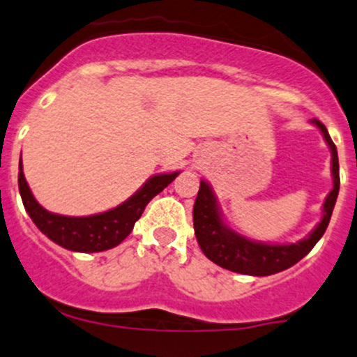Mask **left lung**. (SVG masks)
I'll list each match as a JSON object with an SVG mask.
<instances>
[{"mask_svg":"<svg viewBox=\"0 0 357 357\" xmlns=\"http://www.w3.org/2000/svg\"><path fill=\"white\" fill-rule=\"evenodd\" d=\"M311 123L320 128L325 142L332 150L333 176V188L325 200L324 219L320 220L317 229L306 239L292 243V245H265V243L251 241L245 236L236 234L232 229H229L224 224L208 183L200 181V190H198L197 200L193 205V227L198 245L208 260H212L219 267L231 270V272L258 277L272 275V273L282 272V270L298 264L301 258H305L313 250L318 239L325 234L333 207H335L337 195H339V157H337L335 144L330 138L324 123L318 121V119H311Z\"/></svg>","mask_w":357,"mask_h":357,"instance_id":"1","label":"left lung"}]
</instances>
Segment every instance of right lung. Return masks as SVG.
Returning <instances> with one entry per match:
<instances>
[{"label": "right lung", "mask_w": 357, "mask_h": 357, "mask_svg": "<svg viewBox=\"0 0 357 357\" xmlns=\"http://www.w3.org/2000/svg\"><path fill=\"white\" fill-rule=\"evenodd\" d=\"M178 174L179 172L152 176L125 204L89 217L58 215L40 207L25 181L22 157L18 164V190L30 219L51 241L71 251L97 253L118 246L130 234L149 202L167 185H171Z\"/></svg>", "instance_id": "1"}]
</instances>
